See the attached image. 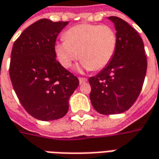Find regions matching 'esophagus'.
Wrapping results in <instances>:
<instances>
[{"instance_id": "1", "label": "esophagus", "mask_w": 159, "mask_h": 159, "mask_svg": "<svg viewBox=\"0 0 159 159\" xmlns=\"http://www.w3.org/2000/svg\"><path fill=\"white\" fill-rule=\"evenodd\" d=\"M86 82H87V78H85V77H79L80 84H84Z\"/></svg>"}]
</instances>
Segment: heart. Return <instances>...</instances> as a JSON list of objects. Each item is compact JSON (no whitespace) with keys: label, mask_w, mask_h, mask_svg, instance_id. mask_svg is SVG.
Segmentation results:
<instances>
[{"label":"heart","mask_w":159,"mask_h":159,"mask_svg":"<svg viewBox=\"0 0 159 159\" xmlns=\"http://www.w3.org/2000/svg\"><path fill=\"white\" fill-rule=\"evenodd\" d=\"M64 38L55 45V53L67 69L79 56L83 69L100 70L112 61L117 47V34L108 25H75L65 32Z\"/></svg>","instance_id":"obj_1"}]
</instances>
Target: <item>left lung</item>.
<instances>
[{"label": "left lung", "instance_id": "left-lung-1", "mask_svg": "<svg viewBox=\"0 0 159 159\" xmlns=\"http://www.w3.org/2000/svg\"><path fill=\"white\" fill-rule=\"evenodd\" d=\"M117 34L112 61L89 78L90 98L97 112L108 115L129 110L139 96L147 70L144 45L138 32L121 18L109 16Z\"/></svg>", "mask_w": 159, "mask_h": 159}]
</instances>
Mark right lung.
I'll return each mask as SVG.
<instances>
[{"label":"right lung","mask_w":159,"mask_h":159,"mask_svg":"<svg viewBox=\"0 0 159 159\" xmlns=\"http://www.w3.org/2000/svg\"><path fill=\"white\" fill-rule=\"evenodd\" d=\"M69 22L44 18L26 28L15 41L9 76L26 112L38 120L61 119L69 111V99L78 78L56 61L55 41Z\"/></svg>","instance_id":"right-lung-1"}]
</instances>
